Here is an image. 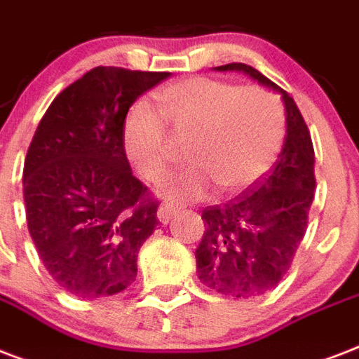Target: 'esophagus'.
Listing matches in <instances>:
<instances>
[{
  "label": "esophagus",
  "instance_id": "1",
  "mask_svg": "<svg viewBox=\"0 0 359 359\" xmlns=\"http://www.w3.org/2000/svg\"><path fill=\"white\" fill-rule=\"evenodd\" d=\"M176 213H177V205L165 202V204H161L159 210H157V219H159L163 224H168L170 223V219L174 217Z\"/></svg>",
  "mask_w": 359,
  "mask_h": 359
}]
</instances>
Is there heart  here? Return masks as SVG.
Instances as JSON below:
<instances>
[{"instance_id": "b5f03b06", "label": "heart", "mask_w": 359, "mask_h": 359, "mask_svg": "<svg viewBox=\"0 0 359 359\" xmlns=\"http://www.w3.org/2000/svg\"><path fill=\"white\" fill-rule=\"evenodd\" d=\"M161 114L148 102L130 108L123 127L125 151L138 176L159 182L172 165L166 126L191 138V166L161 187L170 198H198L211 182L234 191L268 170L285 138V112L271 91L213 79H189L157 93Z\"/></svg>"}]
</instances>
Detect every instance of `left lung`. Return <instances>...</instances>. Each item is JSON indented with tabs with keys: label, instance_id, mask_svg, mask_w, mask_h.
Returning <instances> with one entry per match:
<instances>
[{
	"label": "left lung",
	"instance_id": "left-lung-1",
	"mask_svg": "<svg viewBox=\"0 0 359 359\" xmlns=\"http://www.w3.org/2000/svg\"><path fill=\"white\" fill-rule=\"evenodd\" d=\"M240 71L279 91L285 102L286 138L273 168L223 205L202 211L204 236L196 275L208 288L230 298H255L279 285L307 230L315 198V149L294 99L245 63L215 67Z\"/></svg>",
	"mask_w": 359,
	"mask_h": 359
}]
</instances>
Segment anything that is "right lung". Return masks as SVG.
Returning <instances> with one entry per match:
<instances>
[{
  "label": "right lung",
  "mask_w": 359,
  "mask_h": 359,
  "mask_svg": "<svg viewBox=\"0 0 359 359\" xmlns=\"http://www.w3.org/2000/svg\"><path fill=\"white\" fill-rule=\"evenodd\" d=\"M170 73L95 67L55 97L24 161L27 229L44 268L73 296L97 299L135 280L154 234L149 198L125 155L130 104Z\"/></svg>",
  "instance_id": "1"
}]
</instances>
